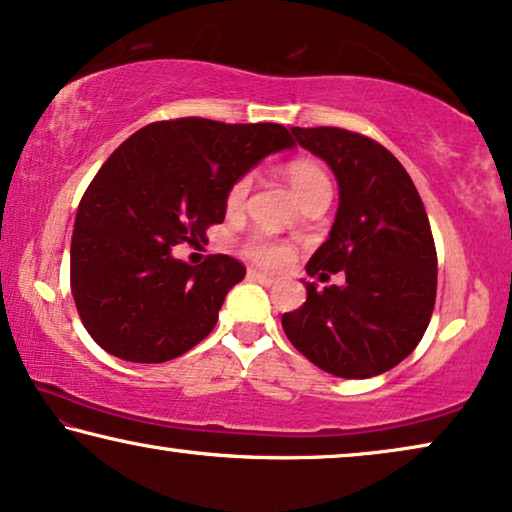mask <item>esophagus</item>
Listing matches in <instances>:
<instances>
[{
	"instance_id": "obj_1",
	"label": "esophagus",
	"mask_w": 512,
	"mask_h": 512,
	"mask_svg": "<svg viewBox=\"0 0 512 512\" xmlns=\"http://www.w3.org/2000/svg\"><path fill=\"white\" fill-rule=\"evenodd\" d=\"M248 278H250V280H257V283H262V285H271V283H276V278H273L271 273H266V271H257V269H250V271H248Z\"/></svg>"
}]
</instances>
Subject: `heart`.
I'll list each match as a JSON object with an SVG mask.
<instances>
[{
  "mask_svg": "<svg viewBox=\"0 0 512 512\" xmlns=\"http://www.w3.org/2000/svg\"><path fill=\"white\" fill-rule=\"evenodd\" d=\"M285 178L297 199H304L306 194H311L315 190H327L329 187V178L325 171H322L315 162H308V160H297L287 164ZM248 187H250V178H241V181H236L232 185V190L227 194L229 208L241 206V201L246 199L248 194ZM246 253L253 259H257V262L271 264V266L285 264L287 259H290V250L280 246L276 241L266 239V236H257V239L250 241L246 246Z\"/></svg>",
  "mask_w": 512,
  "mask_h": 512,
  "instance_id": "obj_1",
  "label": "heart"
}]
</instances>
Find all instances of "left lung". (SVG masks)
I'll use <instances>...</instances> for the list:
<instances>
[{
    "instance_id": "8db88e82",
    "label": "left lung",
    "mask_w": 512,
    "mask_h": 512,
    "mask_svg": "<svg viewBox=\"0 0 512 512\" xmlns=\"http://www.w3.org/2000/svg\"><path fill=\"white\" fill-rule=\"evenodd\" d=\"M334 171L338 208L308 276L343 271V285H306L304 306L283 313L290 343L338 378H371L420 343L436 301V248L413 181L390 150L338 127H292Z\"/></svg>"
}]
</instances>
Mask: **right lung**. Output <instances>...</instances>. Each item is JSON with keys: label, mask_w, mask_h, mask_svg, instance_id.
<instances>
[{"label": "right lung", "mask_w": 512, "mask_h": 512, "mask_svg": "<svg viewBox=\"0 0 512 512\" xmlns=\"http://www.w3.org/2000/svg\"><path fill=\"white\" fill-rule=\"evenodd\" d=\"M287 148L276 122L178 118L139 129L104 162L76 211L71 294L109 355L162 364L211 334L246 266L229 255L190 266L174 246L204 241L232 185Z\"/></svg>", "instance_id": "obj_1"}]
</instances>
